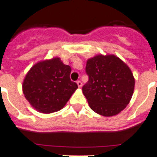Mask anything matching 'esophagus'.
<instances>
[{
  "label": "esophagus",
  "mask_w": 157,
  "mask_h": 157,
  "mask_svg": "<svg viewBox=\"0 0 157 157\" xmlns=\"http://www.w3.org/2000/svg\"><path fill=\"white\" fill-rule=\"evenodd\" d=\"M76 83H77V86H78V87H82V82H81V81H77V82H76Z\"/></svg>",
  "instance_id": "34e87169"
}]
</instances>
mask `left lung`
I'll use <instances>...</instances> for the list:
<instances>
[{
    "instance_id": "left-lung-1",
    "label": "left lung",
    "mask_w": 157,
    "mask_h": 157,
    "mask_svg": "<svg viewBox=\"0 0 157 157\" xmlns=\"http://www.w3.org/2000/svg\"><path fill=\"white\" fill-rule=\"evenodd\" d=\"M89 80L82 87L90 107L97 114L112 117L129 104L135 79L125 62L114 55H97L86 62Z\"/></svg>"
}]
</instances>
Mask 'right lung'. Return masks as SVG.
I'll return each mask as SVG.
<instances>
[{
  "label": "right lung",
  "mask_w": 157,
  "mask_h": 157,
  "mask_svg": "<svg viewBox=\"0 0 157 157\" xmlns=\"http://www.w3.org/2000/svg\"><path fill=\"white\" fill-rule=\"evenodd\" d=\"M71 71V67L63 64L59 57L35 64L23 82L25 99L42 113L60 111L78 88L70 79Z\"/></svg>",
  "instance_id": "add662e5"
}]
</instances>
